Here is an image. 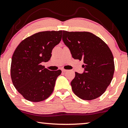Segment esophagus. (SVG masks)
Wrapping results in <instances>:
<instances>
[{"label": "esophagus", "mask_w": 128, "mask_h": 128, "mask_svg": "<svg viewBox=\"0 0 128 128\" xmlns=\"http://www.w3.org/2000/svg\"><path fill=\"white\" fill-rule=\"evenodd\" d=\"M62 72H66L67 71V70H66V69H62Z\"/></svg>", "instance_id": "esophagus-1"}]
</instances>
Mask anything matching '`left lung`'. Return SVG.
<instances>
[{
    "label": "left lung",
    "mask_w": 128,
    "mask_h": 128,
    "mask_svg": "<svg viewBox=\"0 0 128 128\" xmlns=\"http://www.w3.org/2000/svg\"><path fill=\"white\" fill-rule=\"evenodd\" d=\"M62 41L74 59L83 60L84 70L76 72L70 84L80 98L92 100L101 96L110 85L114 73V57L107 44L89 32L62 31Z\"/></svg>",
    "instance_id": "8db88e82"
}]
</instances>
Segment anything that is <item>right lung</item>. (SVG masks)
<instances>
[{
  "instance_id": "obj_1",
  "label": "right lung",
  "mask_w": 128,
  "mask_h": 128,
  "mask_svg": "<svg viewBox=\"0 0 128 128\" xmlns=\"http://www.w3.org/2000/svg\"><path fill=\"white\" fill-rule=\"evenodd\" d=\"M62 32H38L23 40L14 52L10 66L12 80L27 100L44 101L52 93L62 71H50L41 63L50 59L53 48L62 40Z\"/></svg>"
}]
</instances>
